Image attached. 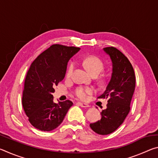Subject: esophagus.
Returning a JSON list of instances; mask_svg holds the SVG:
<instances>
[{"label": "esophagus", "instance_id": "esophagus-1", "mask_svg": "<svg viewBox=\"0 0 158 158\" xmlns=\"http://www.w3.org/2000/svg\"><path fill=\"white\" fill-rule=\"evenodd\" d=\"M77 104L78 105H79L80 106H81V107H89V105L86 103H82V102H78Z\"/></svg>", "mask_w": 158, "mask_h": 158}]
</instances>
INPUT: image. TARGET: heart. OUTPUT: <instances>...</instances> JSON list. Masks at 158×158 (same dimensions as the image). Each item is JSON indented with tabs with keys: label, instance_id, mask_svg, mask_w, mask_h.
<instances>
[{
	"label": "heart",
	"instance_id": "obj_1",
	"mask_svg": "<svg viewBox=\"0 0 158 158\" xmlns=\"http://www.w3.org/2000/svg\"><path fill=\"white\" fill-rule=\"evenodd\" d=\"M83 64L86 68L89 73L92 75H98L104 68V65L102 61L100 58L95 56H88L84 58L83 60ZM75 68V63L71 62L67 69L66 76L69 77L72 76L73 71ZM93 92V89L92 88L84 87V86H78L74 90V93L77 98L81 100L86 99L88 95L91 94Z\"/></svg>",
	"mask_w": 158,
	"mask_h": 158
}]
</instances>
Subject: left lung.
Here are the masks:
<instances>
[{"mask_svg":"<svg viewBox=\"0 0 158 158\" xmlns=\"http://www.w3.org/2000/svg\"><path fill=\"white\" fill-rule=\"evenodd\" d=\"M103 49L110 56L112 74L105 91L98 99L108 98V103L101 112V119L90 127L97 134L106 135L114 132L129 114L136 79L132 64L123 53L113 47Z\"/></svg>","mask_w":158,"mask_h":158,"instance_id":"1","label":"left lung"}]
</instances>
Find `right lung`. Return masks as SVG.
<instances>
[{
	"label": "right lung",
	"instance_id": "obj_1",
	"mask_svg": "<svg viewBox=\"0 0 158 158\" xmlns=\"http://www.w3.org/2000/svg\"><path fill=\"white\" fill-rule=\"evenodd\" d=\"M79 49L53 44L32 63L25 79L22 105L29 122L39 130L56 129L73 106L68 100L54 103L52 93L65 77L69 60Z\"/></svg>",
	"mask_w": 158,
	"mask_h": 158
}]
</instances>
